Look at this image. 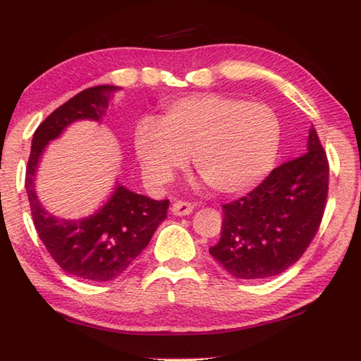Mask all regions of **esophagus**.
I'll use <instances>...</instances> for the list:
<instances>
[{"mask_svg": "<svg viewBox=\"0 0 361 361\" xmlns=\"http://www.w3.org/2000/svg\"><path fill=\"white\" fill-rule=\"evenodd\" d=\"M194 205L191 202H183V200H178L172 205V213L175 216H186L189 213H192Z\"/></svg>", "mask_w": 361, "mask_h": 361, "instance_id": "esophagus-1", "label": "esophagus"}]
</instances>
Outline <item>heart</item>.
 I'll list each match as a JSON object with an SVG mask.
<instances>
[{
    "label": "heart",
    "mask_w": 361,
    "mask_h": 361,
    "mask_svg": "<svg viewBox=\"0 0 361 361\" xmlns=\"http://www.w3.org/2000/svg\"><path fill=\"white\" fill-rule=\"evenodd\" d=\"M133 146L151 183L164 185L192 152L199 175L221 194L247 192L277 161L280 122L266 105L218 94L191 95L166 108L161 121L142 119Z\"/></svg>",
    "instance_id": "heart-1"
}]
</instances>
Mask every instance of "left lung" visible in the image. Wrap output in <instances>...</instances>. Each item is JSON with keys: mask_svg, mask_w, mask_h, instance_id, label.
<instances>
[{"mask_svg": "<svg viewBox=\"0 0 361 361\" xmlns=\"http://www.w3.org/2000/svg\"><path fill=\"white\" fill-rule=\"evenodd\" d=\"M307 151L274 169L245 197L223 205V231L210 255L237 279L285 272L312 242L325 210L328 161L314 126Z\"/></svg>", "mask_w": 361, "mask_h": 361, "instance_id": "obj_1", "label": "left lung"}]
</instances>
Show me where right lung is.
Masks as SVG:
<instances>
[{
	"label": "right lung",
	"mask_w": 361,
	"mask_h": 361,
	"mask_svg": "<svg viewBox=\"0 0 361 361\" xmlns=\"http://www.w3.org/2000/svg\"><path fill=\"white\" fill-rule=\"evenodd\" d=\"M118 85H97L73 97L41 122L32 140L25 189L36 232L54 261L84 280L106 282L127 271L167 218L169 200H154L118 183L105 204L84 218H60L44 209L35 191L41 156L52 140L78 121L100 122Z\"/></svg>",
	"instance_id": "add662e5"
}]
</instances>
